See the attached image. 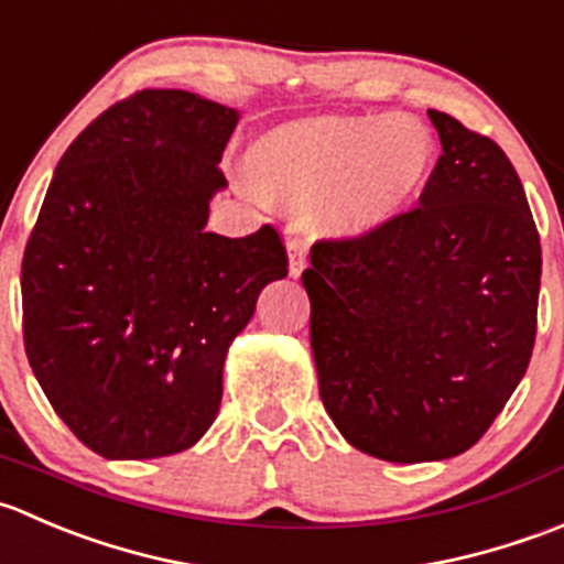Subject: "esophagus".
<instances>
[{"label": "esophagus", "instance_id": "34e87169", "mask_svg": "<svg viewBox=\"0 0 564 564\" xmlns=\"http://www.w3.org/2000/svg\"><path fill=\"white\" fill-rule=\"evenodd\" d=\"M288 271L290 276H301V271H304L306 265V243L301 241V238H290L288 241Z\"/></svg>", "mask_w": 564, "mask_h": 564}]
</instances>
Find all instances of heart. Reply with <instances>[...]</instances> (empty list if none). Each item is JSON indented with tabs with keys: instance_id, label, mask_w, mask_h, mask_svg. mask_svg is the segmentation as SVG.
<instances>
[{
	"instance_id": "b5f03b06",
	"label": "heart",
	"mask_w": 564,
	"mask_h": 564,
	"mask_svg": "<svg viewBox=\"0 0 564 564\" xmlns=\"http://www.w3.org/2000/svg\"><path fill=\"white\" fill-rule=\"evenodd\" d=\"M433 166V139L411 117H315L274 128L249 150V172L282 199L326 197L339 232L383 225L411 203Z\"/></svg>"
}]
</instances>
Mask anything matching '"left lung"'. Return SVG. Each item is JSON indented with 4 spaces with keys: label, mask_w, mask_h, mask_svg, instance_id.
Segmentation results:
<instances>
[{
    "label": "left lung",
    "mask_w": 564,
    "mask_h": 564,
    "mask_svg": "<svg viewBox=\"0 0 564 564\" xmlns=\"http://www.w3.org/2000/svg\"><path fill=\"white\" fill-rule=\"evenodd\" d=\"M442 155L420 205L317 241L310 295L317 387L361 453L425 464L466 453L532 359L540 238L494 139L431 109Z\"/></svg>",
    "instance_id": "1"
}]
</instances>
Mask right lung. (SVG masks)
<instances>
[{"instance_id": "obj_1", "label": "right lung", "mask_w": 564, "mask_h": 564, "mask_svg": "<svg viewBox=\"0 0 564 564\" xmlns=\"http://www.w3.org/2000/svg\"><path fill=\"white\" fill-rule=\"evenodd\" d=\"M238 111L139 90L70 142L21 263L24 348L59 420L109 460L194 447L260 290L288 276L280 232H205Z\"/></svg>"}]
</instances>
